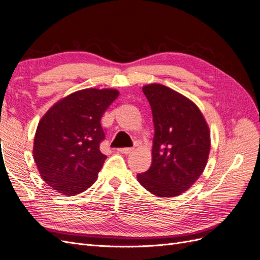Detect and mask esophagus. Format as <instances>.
Listing matches in <instances>:
<instances>
[{
	"label": "esophagus",
	"mask_w": 260,
	"mask_h": 260,
	"mask_svg": "<svg viewBox=\"0 0 260 260\" xmlns=\"http://www.w3.org/2000/svg\"><path fill=\"white\" fill-rule=\"evenodd\" d=\"M118 152H120L122 154H130L133 152V148L132 147H122L118 149Z\"/></svg>",
	"instance_id": "esophagus-1"
}]
</instances>
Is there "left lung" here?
<instances>
[{
  "mask_svg": "<svg viewBox=\"0 0 260 260\" xmlns=\"http://www.w3.org/2000/svg\"><path fill=\"white\" fill-rule=\"evenodd\" d=\"M152 108V166L137 176L140 184L159 198L186 191L203 174L210 151V132L191 100L158 83L143 86Z\"/></svg>",
  "mask_w": 260,
  "mask_h": 260,
  "instance_id": "1",
  "label": "left lung"
}]
</instances>
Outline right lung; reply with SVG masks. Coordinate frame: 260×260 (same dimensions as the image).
Instances as JSON below:
<instances>
[{"mask_svg":"<svg viewBox=\"0 0 260 260\" xmlns=\"http://www.w3.org/2000/svg\"><path fill=\"white\" fill-rule=\"evenodd\" d=\"M119 95L114 89H84L54 104L38 124L34 158L42 179L62 195L89 188L106 159L101 118Z\"/></svg>","mask_w":260,"mask_h":260,"instance_id":"add662e5","label":"right lung"}]
</instances>
